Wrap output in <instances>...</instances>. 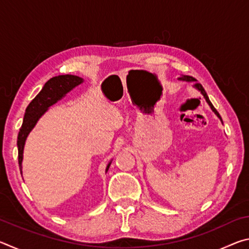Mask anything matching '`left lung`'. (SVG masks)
Segmentation results:
<instances>
[{"label":"left lung","mask_w":249,"mask_h":249,"mask_svg":"<svg viewBox=\"0 0 249 249\" xmlns=\"http://www.w3.org/2000/svg\"><path fill=\"white\" fill-rule=\"evenodd\" d=\"M179 80H184V81H196V79H195V78H192V77H189V75H184V77H182V78H179ZM195 87L196 88V89H197V90H199V91H201V93H202V94H203V96H204V98H205V100H206V102H208V103H209V105H210V107H211V108H212V111H213L214 113H215V114L217 115V117H218V119H220V120L222 121V117H221V115H220V114H218V112L216 111V108L213 107V104H212V103H211V101H210V99H209V96H208V94H206V92H205V90L203 89V87H202V86H201V84H200V83H197V82H196V84H195Z\"/></svg>","instance_id":"8db88e82"}]
</instances>
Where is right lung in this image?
I'll list each match as a JSON object with an SVG mask.
<instances>
[{"label":"right lung","mask_w":249,"mask_h":249,"mask_svg":"<svg viewBox=\"0 0 249 249\" xmlns=\"http://www.w3.org/2000/svg\"><path fill=\"white\" fill-rule=\"evenodd\" d=\"M83 79L77 77V75L71 74H65V75H58V77H53L47 82L38 94L35 96L31 103L28 104L25 111L24 121L20 127L18 136V165L19 170L22 172V160H23V150L25 141L28 134L33 129L34 126L39 120V117L47 111L49 107L60 100L62 96L68 93L70 90H72L74 87L79 86L82 83ZM111 162L108 163L107 167V171L108 170Z\"/></svg>","instance_id":"1"}]
</instances>
